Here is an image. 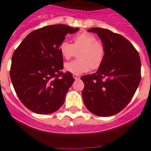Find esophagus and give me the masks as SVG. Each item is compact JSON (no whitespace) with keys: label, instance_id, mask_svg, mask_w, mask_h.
<instances>
[{"label":"esophagus","instance_id":"esophagus-1","mask_svg":"<svg viewBox=\"0 0 151 151\" xmlns=\"http://www.w3.org/2000/svg\"><path fill=\"white\" fill-rule=\"evenodd\" d=\"M73 77H74L75 80H79L80 78H81V76L78 75V74H73Z\"/></svg>","mask_w":151,"mask_h":151}]
</instances>
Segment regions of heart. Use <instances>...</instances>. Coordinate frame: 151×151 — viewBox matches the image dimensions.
<instances>
[{"instance_id": "obj_1", "label": "heart", "mask_w": 151, "mask_h": 151, "mask_svg": "<svg viewBox=\"0 0 151 151\" xmlns=\"http://www.w3.org/2000/svg\"><path fill=\"white\" fill-rule=\"evenodd\" d=\"M74 43L64 40L59 45L61 55L66 60L70 59L77 54L78 59L66 63L65 69L67 71L81 74L91 69H96L103 63L105 50L103 44L97 41L94 35L83 32L73 38Z\"/></svg>"}]
</instances>
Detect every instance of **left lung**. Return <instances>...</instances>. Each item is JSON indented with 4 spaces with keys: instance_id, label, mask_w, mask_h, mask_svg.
I'll return each instance as SVG.
<instances>
[{
    "instance_id": "1",
    "label": "left lung",
    "mask_w": 151,
    "mask_h": 151,
    "mask_svg": "<svg viewBox=\"0 0 151 151\" xmlns=\"http://www.w3.org/2000/svg\"><path fill=\"white\" fill-rule=\"evenodd\" d=\"M98 35L105 55L95 74L81 77L82 96L87 109L98 116H112L129 103L141 82V59L124 36L106 29L87 30Z\"/></svg>"
}]
</instances>
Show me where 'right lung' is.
I'll use <instances>...</instances> for the list:
<instances>
[{"instance_id":"right-lung-1","label":"right lung","mask_w":151,"mask_h":151,"mask_svg":"<svg viewBox=\"0 0 151 151\" xmlns=\"http://www.w3.org/2000/svg\"><path fill=\"white\" fill-rule=\"evenodd\" d=\"M79 28L47 26L30 32L12 56L10 76L19 99L32 112L48 115L59 109L74 83L71 73H62L59 45L67 34Z\"/></svg>"}]
</instances>
